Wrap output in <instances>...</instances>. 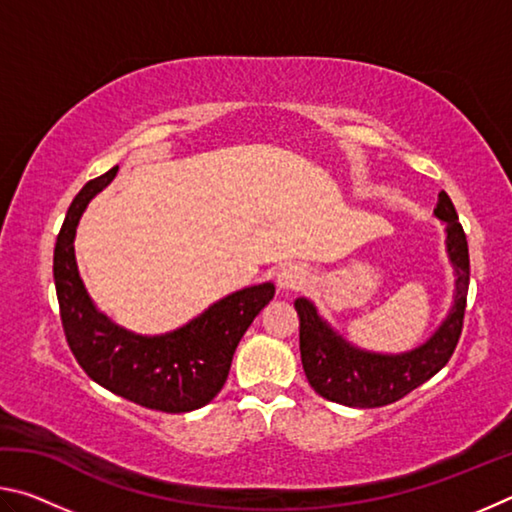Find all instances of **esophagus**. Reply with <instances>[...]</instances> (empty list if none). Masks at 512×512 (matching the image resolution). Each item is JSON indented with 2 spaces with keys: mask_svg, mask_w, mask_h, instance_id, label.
I'll use <instances>...</instances> for the list:
<instances>
[{
  "mask_svg": "<svg viewBox=\"0 0 512 512\" xmlns=\"http://www.w3.org/2000/svg\"><path fill=\"white\" fill-rule=\"evenodd\" d=\"M309 275L302 266L298 264H284L277 273V287L282 291H298L307 284Z\"/></svg>",
  "mask_w": 512,
  "mask_h": 512,
  "instance_id": "1",
  "label": "esophagus"
}]
</instances>
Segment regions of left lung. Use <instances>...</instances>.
Listing matches in <instances>:
<instances>
[{
	"mask_svg": "<svg viewBox=\"0 0 512 512\" xmlns=\"http://www.w3.org/2000/svg\"><path fill=\"white\" fill-rule=\"evenodd\" d=\"M433 214L447 225V253L456 271V296L443 325L420 348L402 354L359 350L336 334L307 298L296 300L302 368L311 388L325 400L357 406V409L393 404L409 395L413 388L422 386L452 359L465 318L470 253H467V239L463 225L458 223L454 203L445 192L438 194Z\"/></svg>",
	"mask_w": 512,
	"mask_h": 512,
	"instance_id": "1",
	"label": "left lung"
}]
</instances>
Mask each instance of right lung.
<instances>
[{"label": "right lung", "instance_id": "right-lung-1", "mask_svg": "<svg viewBox=\"0 0 512 512\" xmlns=\"http://www.w3.org/2000/svg\"><path fill=\"white\" fill-rule=\"evenodd\" d=\"M119 167L90 180L69 205L54 248V282L69 350L88 377L110 393L164 413L212 402L228 379L241 336L275 296L271 282L230 293L180 329L142 336L119 327L90 300L76 268L74 237L85 207Z\"/></svg>", "mask_w": 512, "mask_h": 512}]
</instances>
